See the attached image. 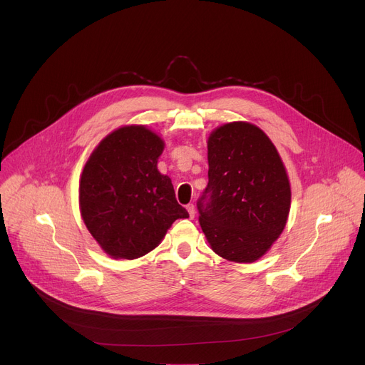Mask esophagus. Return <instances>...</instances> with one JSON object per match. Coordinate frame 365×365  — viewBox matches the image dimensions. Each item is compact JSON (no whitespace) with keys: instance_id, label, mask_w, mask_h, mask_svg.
Wrapping results in <instances>:
<instances>
[{"instance_id":"esophagus-1","label":"esophagus","mask_w":365,"mask_h":365,"mask_svg":"<svg viewBox=\"0 0 365 365\" xmlns=\"http://www.w3.org/2000/svg\"><path fill=\"white\" fill-rule=\"evenodd\" d=\"M186 210H187V212H189V217L193 220V218H195V205H193V203L186 205Z\"/></svg>"}]
</instances>
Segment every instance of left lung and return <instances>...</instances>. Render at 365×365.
<instances>
[{"instance_id":"8db88e82","label":"left lung","mask_w":365,"mask_h":365,"mask_svg":"<svg viewBox=\"0 0 365 365\" xmlns=\"http://www.w3.org/2000/svg\"><path fill=\"white\" fill-rule=\"evenodd\" d=\"M207 186L197 200L199 224L212 250L252 263L286 227L290 183L270 138L250 123H230L207 138Z\"/></svg>"}]
</instances>
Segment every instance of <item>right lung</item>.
Instances as JSON below:
<instances>
[{
    "mask_svg": "<svg viewBox=\"0 0 365 365\" xmlns=\"http://www.w3.org/2000/svg\"><path fill=\"white\" fill-rule=\"evenodd\" d=\"M163 140L144 125L121 127L92 151L79 182L83 222L113 258L143 257L189 214L158 170Z\"/></svg>",
    "mask_w": 365,
    "mask_h": 365,
    "instance_id": "1",
    "label": "right lung"
}]
</instances>
